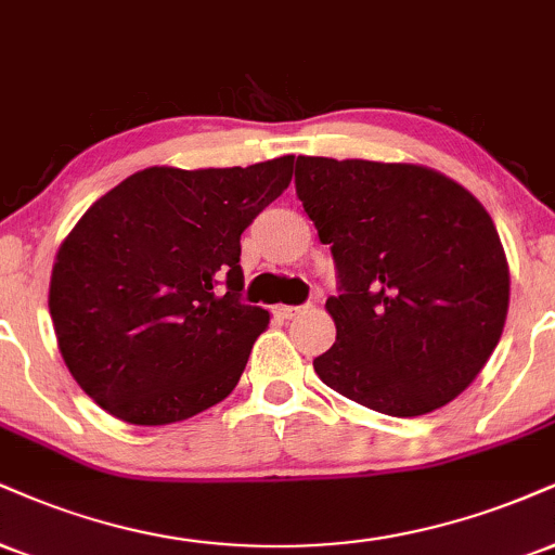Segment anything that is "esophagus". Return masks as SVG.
I'll return each instance as SVG.
<instances>
[{
    "mask_svg": "<svg viewBox=\"0 0 555 555\" xmlns=\"http://www.w3.org/2000/svg\"><path fill=\"white\" fill-rule=\"evenodd\" d=\"M273 312H276L279 318H292V315H297L299 307H295V305H276V307H273Z\"/></svg>",
    "mask_w": 555,
    "mask_h": 555,
    "instance_id": "34e87169",
    "label": "esophagus"
}]
</instances>
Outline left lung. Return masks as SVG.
<instances>
[{
	"instance_id": "8db88e82",
	"label": "left lung",
	"mask_w": 555,
	"mask_h": 555,
	"mask_svg": "<svg viewBox=\"0 0 555 555\" xmlns=\"http://www.w3.org/2000/svg\"><path fill=\"white\" fill-rule=\"evenodd\" d=\"M297 196L331 245L336 344L312 362L349 400L411 418L455 400L502 338L509 263L483 204L413 163L297 157Z\"/></svg>"
}]
</instances>
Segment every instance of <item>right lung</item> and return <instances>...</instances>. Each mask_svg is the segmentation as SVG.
I'll list each match as a JSON object with an SVG mask.
<instances>
[{
	"instance_id": "add662e5",
	"label": "right lung",
	"mask_w": 555,
	"mask_h": 555,
	"mask_svg": "<svg viewBox=\"0 0 555 555\" xmlns=\"http://www.w3.org/2000/svg\"><path fill=\"white\" fill-rule=\"evenodd\" d=\"M295 157L146 168L66 235L49 310L77 385L126 424L196 416L235 390L269 310L243 305L240 235L286 191Z\"/></svg>"
}]
</instances>
